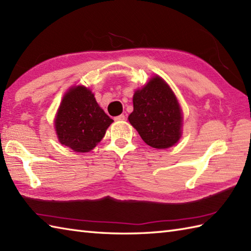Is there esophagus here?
Instances as JSON below:
<instances>
[{
  "instance_id": "34e87169",
  "label": "esophagus",
  "mask_w": 251,
  "mask_h": 251,
  "mask_svg": "<svg viewBox=\"0 0 251 251\" xmlns=\"http://www.w3.org/2000/svg\"><path fill=\"white\" fill-rule=\"evenodd\" d=\"M125 120H126V116L124 114H121V115L115 117V121H117V122H122V121H125Z\"/></svg>"
}]
</instances>
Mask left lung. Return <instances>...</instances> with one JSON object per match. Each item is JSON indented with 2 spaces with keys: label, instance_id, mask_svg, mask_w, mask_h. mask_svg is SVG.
I'll list each match as a JSON object with an SVG mask.
<instances>
[{
  "label": "left lung",
  "instance_id": "left-lung-1",
  "mask_svg": "<svg viewBox=\"0 0 251 251\" xmlns=\"http://www.w3.org/2000/svg\"><path fill=\"white\" fill-rule=\"evenodd\" d=\"M130 124L148 146L167 149L180 139L182 115L173 90L159 76L153 77L132 98Z\"/></svg>",
  "mask_w": 251,
  "mask_h": 251
}]
</instances>
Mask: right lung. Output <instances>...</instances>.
I'll return each mask as SVG.
<instances>
[{
	"mask_svg": "<svg viewBox=\"0 0 251 251\" xmlns=\"http://www.w3.org/2000/svg\"><path fill=\"white\" fill-rule=\"evenodd\" d=\"M112 122L98 105L94 94L86 87L76 86L63 97L55 126L61 145L84 153L98 145Z\"/></svg>",
	"mask_w": 251,
	"mask_h": 251,
	"instance_id": "right-lung-1",
	"label": "right lung"
}]
</instances>
